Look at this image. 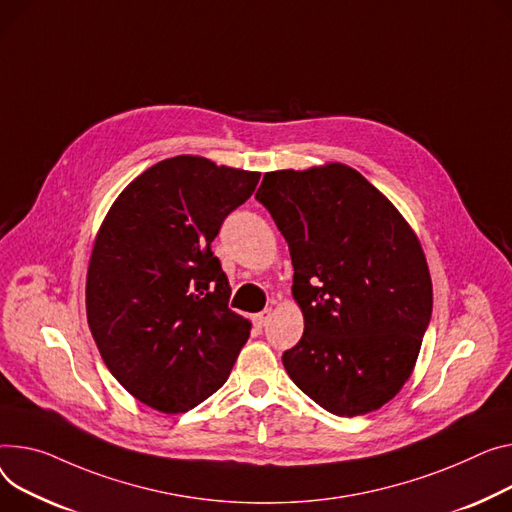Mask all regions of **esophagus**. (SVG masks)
<instances>
[{
    "label": "esophagus",
    "instance_id": "1",
    "mask_svg": "<svg viewBox=\"0 0 512 512\" xmlns=\"http://www.w3.org/2000/svg\"><path fill=\"white\" fill-rule=\"evenodd\" d=\"M269 319H271V309L261 311V313H257V315L253 317V325H255L257 329H263V327H267Z\"/></svg>",
    "mask_w": 512,
    "mask_h": 512
}]
</instances>
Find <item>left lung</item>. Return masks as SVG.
<instances>
[{"mask_svg":"<svg viewBox=\"0 0 512 512\" xmlns=\"http://www.w3.org/2000/svg\"><path fill=\"white\" fill-rule=\"evenodd\" d=\"M255 199L286 238L304 315L282 356L290 379L335 416L379 410L410 379L432 317L414 230L346 164L265 173Z\"/></svg>","mask_w":512,"mask_h":512,"instance_id":"8db88e82","label":"left lung"}]
</instances>
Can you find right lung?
<instances>
[{
    "label": "right lung",
    "instance_id": "1",
    "mask_svg": "<svg viewBox=\"0 0 512 512\" xmlns=\"http://www.w3.org/2000/svg\"><path fill=\"white\" fill-rule=\"evenodd\" d=\"M261 173L175 156L131 181L90 257L86 313L113 377L164 414L193 410L228 379L251 323L228 309L212 251Z\"/></svg>",
    "mask_w": 512,
    "mask_h": 512
}]
</instances>
